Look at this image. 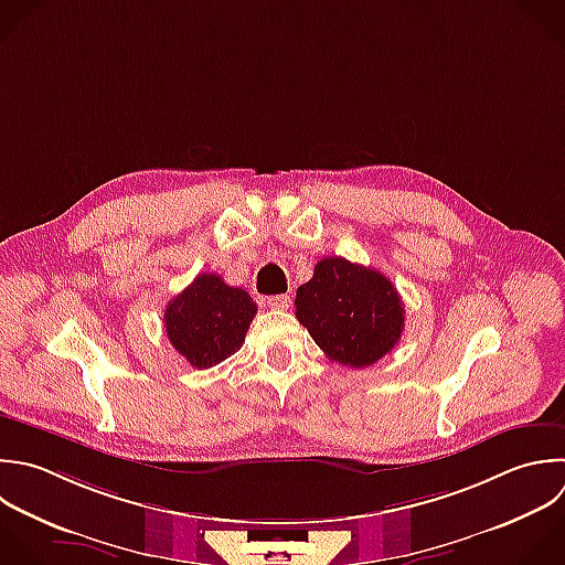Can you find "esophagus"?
<instances>
[{
	"label": "esophagus",
	"instance_id": "obj_1",
	"mask_svg": "<svg viewBox=\"0 0 565 565\" xmlns=\"http://www.w3.org/2000/svg\"><path fill=\"white\" fill-rule=\"evenodd\" d=\"M267 305L276 311H285V309H289L291 298L289 296H271V298H267Z\"/></svg>",
	"mask_w": 565,
	"mask_h": 565
}]
</instances>
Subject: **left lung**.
Instances as JSON below:
<instances>
[{
	"mask_svg": "<svg viewBox=\"0 0 565 565\" xmlns=\"http://www.w3.org/2000/svg\"><path fill=\"white\" fill-rule=\"evenodd\" d=\"M296 318L313 342L344 366L364 369L384 358L404 329V307L393 282L347 258H322L296 291Z\"/></svg>",
	"mask_w": 565,
	"mask_h": 565,
	"instance_id": "left-lung-1",
	"label": "left lung"
}]
</instances>
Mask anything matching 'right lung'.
Masks as SVG:
<instances>
[{
  "label": "right lung",
  "instance_id": "right-lung-1",
  "mask_svg": "<svg viewBox=\"0 0 565 565\" xmlns=\"http://www.w3.org/2000/svg\"><path fill=\"white\" fill-rule=\"evenodd\" d=\"M258 307L241 287L216 274H199L174 296L163 313L172 347L196 369H212L234 355L247 335Z\"/></svg>",
  "mask_w": 565,
  "mask_h": 565
}]
</instances>
